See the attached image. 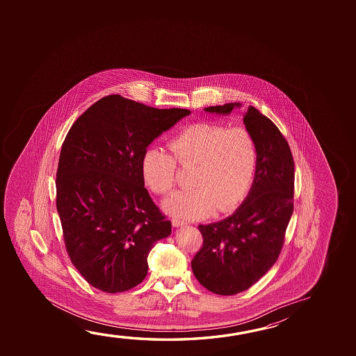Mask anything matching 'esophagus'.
<instances>
[{
  "instance_id": "1",
  "label": "esophagus",
  "mask_w": 356,
  "mask_h": 356,
  "mask_svg": "<svg viewBox=\"0 0 356 356\" xmlns=\"http://www.w3.org/2000/svg\"><path fill=\"white\" fill-rule=\"evenodd\" d=\"M171 222H172V226H174V227H181V226H184V225H185V223H184L182 221H180L179 218H172Z\"/></svg>"
}]
</instances>
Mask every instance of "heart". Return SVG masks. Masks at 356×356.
Here are the masks:
<instances>
[{
	"instance_id": "b5f03b06",
	"label": "heart",
	"mask_w": 356,
	"mask_h": 356,
	"mask_svg": "<svg viewBox=\"0 0 356 356\" xmlns=\"http://www.w3.org/2000/svg\"><path fill=\"white\" fill-rule=\"evenodd\" d=\"M170 150L150 146L141 159V174L154 193H169L176 184L177 165L196 170L193 188L174 193L163 210L182 220L232 210L250 191L257 166L254 138L243 127L198 122L170 141Z\"/></svg>"
}]
</instances>
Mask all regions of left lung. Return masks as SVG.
Listing matches in <instances>:
<instances>
[{"label": "left lung", "mask_w": 356, "mask_h": 356, "mask_svg": "<svg viewBox=\"0 0 356 356\" xmlns=\"http://www.w3.org/2000/svg\"><path fill=\"white\" fill-rule=\"evenodd\" d=\"M241 106L227 103L204 111L229 115ZM243 122L257 145L251 190L232 215L198 226L204 245L191 262L196 280L218 296L248 289L272 268L293 213L294 161L288 143L254 106H248Z\"/></svg>", "instance_id": "obj_1"}]
</instances>
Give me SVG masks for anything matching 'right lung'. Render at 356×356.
Masks as SVG:
<instances>
[{
    "label": "right lung",
    "mask_w": 356,
    "mask_h": 356,
    "mask_svg": "<svg viewBox=\"0 0 356 356\" xmlns=\"http://www.w3.org/2000/svg\"><path fill=\"white\" fill-rule=\"evenodd\" d=\"M187 109H156L108 95L72 125L59 155L57 211L76 270L105 293L129 291L147 274V256L171 234L144 185L141 159Z\"/></svg>",
    "instance_id": "obj_1"
}]
</instances>
